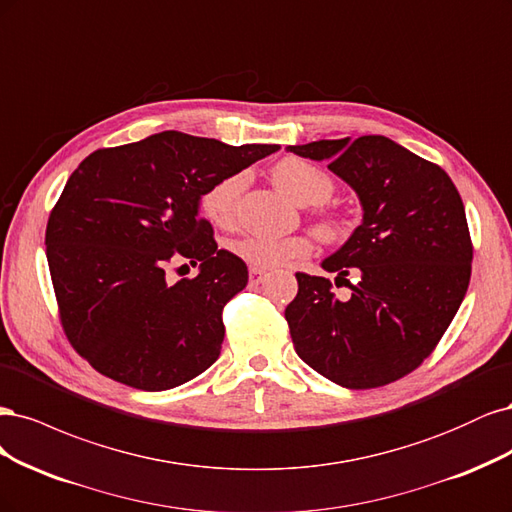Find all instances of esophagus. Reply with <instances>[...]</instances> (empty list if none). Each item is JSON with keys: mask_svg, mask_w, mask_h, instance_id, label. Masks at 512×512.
Returning <instances> with one entry per match:
<instances>
[{"mask_svg": "<svg viewBox=\"0 0 512 512\" xmlns=\"http://www.w3.org/2000/svg\"><path fill=\"white\" fill-rule=\"evenodd\" d=\"M268 278V272L266 270H259V268H251L249 270V280H251V285H259V283H263V280Z\"/></svg>", "mask_w": 512, "mask_h": 512, "instance_id": "34e87169", "label": "esophagus"}]
</instances>
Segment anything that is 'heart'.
I'll list each match as a JSON object with an SVG mask.
<instances>
[{
	"label": "heart",
	"instance_id": "1",
	"mask_svg": "<svg viewBox=\"0 0 512 512\" xmlns=\"http://www.w3.org/2000/svg\"><path fill=\"white\" fill-rule=\"evenodd\" d=\"M272 180L276 187L287 193L295 204L321 206L334 195V183L323 170L300 157H285L272 168ZM244 174H229L208 187L202 195L200 206L206 219L217 227H232L238 217V202L244 191ZM319 234L327 240H342L349 234L351 221L338 212H323L319 217ZM232 253L259 270H272L285 263L306 257L312 251V238L306 234L268 236V234H244L229 244Z\"/></svg>",
	"mask_w": 512,
	"mask_h": 512
}]
</instances>
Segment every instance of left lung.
<instances>
[{"mask_svg": "<svg viewBox=\"0 0 512 512\" xmlns=\"http://www.w3.org/2000/svg\"><path fill=\"white\" fill-rule=\"evenodd\" d=\"M287 151L327 161L357 193L364 221L321 266L346 300L304 272L285 319L295 353L346 389L389 385L423 364L447 332L472 272L464 202L449 174L385 136L319 140ZM349 271L358 283L345 280Z\"/></svg>", "mask_w": 512, "mask_h": 512, "instance_id": "obj_1", "label": "left lung"}]
</instances>
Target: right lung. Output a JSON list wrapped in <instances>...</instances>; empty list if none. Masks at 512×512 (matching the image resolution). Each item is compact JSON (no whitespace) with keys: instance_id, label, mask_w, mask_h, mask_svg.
Masks as SVG:
<instances>
[{"instance_id":"add662e5","label":"right lung","mask_w":512,"mask_h":512,"mask_svg":"<svg viewBox=\"0 0 512 512\" xmlns=\"http://www.w3.org/2000/svg\"><path fill=\"white\" fill-rule=\"evenodd\" d=\"M161 131L91 153L72 172L46 225V259L63 332L112 381L163 391L219 359L223 306L249 283L219 249L200 200L217 180L278 151ZM187 258L195 279L165 270Z\"/></svg>"}]
</instances>
